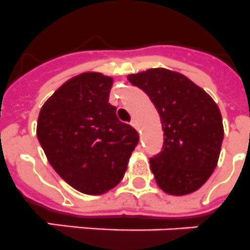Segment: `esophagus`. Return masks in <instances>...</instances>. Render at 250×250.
<instances>
[{"instance_id": "34e87169", "label": "esophagus", "mask_w": 250, "mask_h": 250, "mask_svg": "<svg viewBox=\"0 0 250 250\" xmlns=\"http://www.w3.org/2000/svg\"><path fill=\"white\" fill-rule=\"evenodd\" d=\"M131 125H132V127H133V128L138 129V123H137V121H136V119H132V121H131Z\"/></svg>"}]
</instances>
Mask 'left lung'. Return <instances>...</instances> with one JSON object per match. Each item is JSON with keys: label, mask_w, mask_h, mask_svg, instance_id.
Returning <instances> with one entry per match:
<instances>
[{"label": "left lung", "mask_w": 250, "mask_h": 250, "mask_svg": "<svg viewBox=\"0 0 250 250\" xmlns=\"http://www.w3.org/2000/svg\"><path fill=\"white\" fill-rule=\"evenodd\" d=\"M128 81L150 98L160 115L164 144L150 157L157 186L174 196L197 190L219 160L224 138L219 106L189 79L165 68L129 75Z\"/></svg>", "instance_id": "obj_1"}]
</instances>
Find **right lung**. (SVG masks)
Here are the masks:
<instances>
[{
	"mask_svg": "<svg viewBox=\"0 0 250 250\" xmlns=\"http://www.w3.org/2000/svg\"><path fill=\"white\" fill-rule=\"evenodd\" d=\"M113 79L86 72L68 80L41 109L37 136L49 164L85 194H103L125 175L138 133L109 104Z\"/></svg>",
	"mask_w": 250,
	"mask_h": 250,
	"instance_id": "1",
	"label": "right lung"
}]
</instances>
